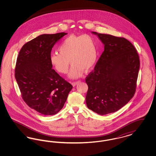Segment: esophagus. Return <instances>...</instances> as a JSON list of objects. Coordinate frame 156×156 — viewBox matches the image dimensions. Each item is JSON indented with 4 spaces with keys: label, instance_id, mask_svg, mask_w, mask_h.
Returning <instances> with one entry per match:
<instances>
[{
    "label": "esophagus",
    "instance_id": "34e87169",
    "mask_svg": "<svg viewBox=\"0 0 156 156\" xmlns=\"http://www.w3.org/2000/svg\"><path fill=\"white\" fill-rule=\"evenodd\" d=\"M80 81H74V82H72V85L74 86V87H75V85H76L77 84H78L80 82Z\"/></svg>",
    "mask_w": 156,
    "mask_h": 156
}]
</instances>
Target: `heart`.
Wrapping results in <instances>:
<instances>
[{
    "mask_svg": "<svg viewBox=\"0 0 156 156\" xmlns=\"http://www.w3.org/2000/svg\"><path fill=\"white\" fill-rule=\"evenodd\" d=\"M58 50L59 53L51 54V64L58 73L65 74L68 71L70 61L73 65L69 76L75 78L94 67L98 55L96 40L88 34L68 36L59 45Z\"/></svg>",
    "mask_w": 156,
    "mask_h": 156,
    "instance_id": "heart-1",
    "label": "heart"
}]
</instances>
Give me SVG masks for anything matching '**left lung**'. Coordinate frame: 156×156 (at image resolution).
I'll return each instance as SVG.
<instances>
[{
	"mask_svg": "<svg viewBox=\"0 0 156 156\" xmlns=\"http://www.w3.org/2000/svg\"><path fill=\"white\" fill-rule=\"evenodd\" d=\"M104 44L94 69L85 78L87 107L99 115L118 111L133 97L140 68L136 49L124 37L92 32Z\"/></svg>",
	"mask_w": 156,
	"mask_h": 156,
	"instance_id": "obj_1",
	"label": "left lung"
}]
</instances>
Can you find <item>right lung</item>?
Here are the masks:
<instances>
[{
    "mask_svg": "<svg viewBox=\"0 0 156 156\" xmlns=\"http://www.w3.org/2000/svg\"><path fill=\"white\" fill-rule=\"evenodd\" d=\"M67 34H42L23 45L15 67V78L24 101L43 115H53L63 108L72 85L52 68V47Z\"/></svg>",
    "mask_w": 156,
    "mask_h": 156,
    "instance_id": "1",
    "label": "right lung"
}]
</instances>
